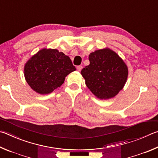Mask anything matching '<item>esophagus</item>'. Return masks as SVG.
<instances>
[{"label":"esophagus","instance_id":"1","mask_svg":"<svg viewBox=\"0 0 158 158\" xmlns=\"http://www.w3.org/2000/svg\"><path fill=\"white\" fill-rule=\"evenodd\" d=\"M77 69L78 71H81V69H82V66H81V65H78V66L77 67Z\"/></svg>","mask_w":158,"mask_h":158}]
</instances>
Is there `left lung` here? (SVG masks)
Masks as SVG:
<instances>
[{
    "label": "left lung",
    "mask_w": 158,
    "mask_h": 158,
    "mask_svg": "<svg viewBox=\"0 0 158 158\" xmlns=\"http://www.w3.org/2000/svg\"><path fill=\"white\" fill-rule=\"evenodd\" d=\"M88 59L90 64L81 74L89 90L100 99L116 96L127 81L128 69L125 62L108 48L91 52Z\"/></svg>",
    "instance_id": "obj_1"
}]
</instances>
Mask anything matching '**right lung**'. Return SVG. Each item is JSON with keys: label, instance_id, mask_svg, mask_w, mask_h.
I'll return each mask as SVG.
<instances>
[{"label": "right lung", "instance_id": "add662e5", "mask_svg": "<svg viewBox=\"0 0 158 158\" xmlns=\"http://www.w3.org/2000/svg\"><path fill=\"white\" fill-rule=\"evenodd\" d=\"M74 70L69 56L56 49L43 48L25 63L24 76L33 90L47 94L61 86Z\"/></svg>", "mask_w": 158, "mask_h": 158}]
</instances>
